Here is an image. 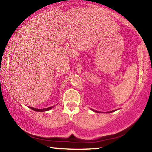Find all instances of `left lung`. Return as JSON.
<instances>
[{
	"instance_id": "left-lung-1",
	"label": "left lung",
	"mask_w": 152,
	"mask_h": 152,
	"mask_svg": "<svg viewBox=\"0 0 152 152\" xmlns=\"http://www.w3.org/2000/svg\"><path fill=\"white\" fill-rule=\"evenodd\" d=\"M93 110V111H95V112H97V111H96V110ZM113 111H114V110H113ZM113 111H110L109 113H112Z\"/></svg>"
}]
</instances>
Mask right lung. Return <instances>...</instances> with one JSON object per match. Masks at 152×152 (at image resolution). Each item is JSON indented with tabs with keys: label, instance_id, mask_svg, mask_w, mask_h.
<instances>
[{
	"label": "right lung",
	"instance_id": "add662e5",
	"mask_svg": "<svg viewBox=\"0 0 152 152\" xmlns=\"http://www.w3.org/2000/svg\"><path fill=\"white\" fill-rule=\"evenodd\" d=\"M29 107L31 109L35 110V111H46V110H50L51 109H52L53 107H50L46 108V109H35V108L31 107Z\"/></svg>",
	"mask_w": 152,
	"mask_h": 152
}]
</instances>
